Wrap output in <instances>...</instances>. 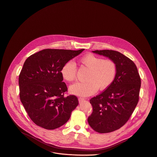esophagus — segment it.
<instances>
[{"mask_svg":"<svg viewBox=\"0 0 157 157\" xmlns=\"http://www.w3.org/2000/svg\"><path fill=\"white\" fill-rule=\"evenodd\" d=\"M78 100H79V103H81V102H82L84 100H85V98H82V97H79Z\"/></svg>","mask_w":157,"mask_h":157,"instance_id":"1","label":"esophagus"}]
</instances>
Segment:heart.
Masks as SVG:
<instances>
[{"instance_id":"heart-1","label":"heart","mask_w":157,"mask_h":157,"mask_svg":"<svg viewBox=\"0 0 157 157\" xmlns=\"http://www.w3.org/2000/svg\"><path fill=\"white\" fill-rule=\"evenodd\" d=\"M81 63L89 70L86 81L77 82L70 87L73 94L86 97L94 94L98 89L108 88L115 81L118 73L117 63L112 59H103L94 54H87L81 59ZM62 77L67 81L72 82L76 79L77 68L73 60L66 62L61 69Z\"/></svg>"}]
</instances>
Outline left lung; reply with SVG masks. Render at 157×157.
<instances>
[{
	"instance_id": "8db88e82",
	"label": "left lung",
	"mask_w": 157,
	"mask_h": 157,
	"mask_svg": "<svg viewBox=\"0 0 157 157\" xmlns=\"http://www.w3.org/2000/svg\"><path fill=\"white\" fill-rule=\"evenodd\" d=\"M92 52L114 60L118 66L111 86L90 100L93 111L87 119L95 131L111 132L121 128L132 114L139 101L141 80L135 63L120 52L112 50Z\"/></svg>"
}]
</instances>
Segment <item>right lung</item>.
I'll use <instances>...</instances> for the list:
<instances>
[{"label":"right lung","mask_w":157,"mask_h":157,"mask_svg":"<svg viewBox=\"0 0 157 157\" xmlns=\"http://www.w3.org/2000/svg\"><path fill=\"white\" fill-rule=\"evenodd\" d=\"M84 49H44L29 56L19 75L20 98L31 120L46 129L65 124L78 105L77 97L64 96L68 89L63 65Z\"/></svg>","instance_id":"right-lung-1"}]
</instances>
